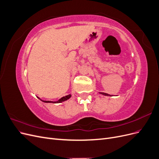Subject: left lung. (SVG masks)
Returning a JSON list of instances; mask_svg holds the SVG:
<instances>
[{
    "label": "left lung",
    "mask_w": 159,
    "mask_h": 159,
    "mask_svg": "<svg viewBox=\"0 0 159 159\" xmlns=\"http://www.w3.org/2000/svg\"><path fill=\"white\" fill-rule=\"evenodd\" d=\"M99 93H100V94H102V95H106V96H111V95H109V94H107V93H103V92H99Z\"/></svg>",
    "instance_id": "1"
}]
</instances>
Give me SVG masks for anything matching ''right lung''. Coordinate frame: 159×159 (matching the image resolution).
Wrapping results in <instances>:
<instances>
[{
  "mask_svg": "<svg viewBox=\"0 0 159 159\" xmlns=\"http://www.w3.org/2000/svg\"><path fill=\"white\" fill-rule=\"evenodd\" d=\"M71 94H69L68 95H66L64 96V97H62L61 98H60V99H58L57 101H56V102H52V101H44V100H42L41 99H40L39 98H38V99H40L42 102H44V103H61V102H65V101L69 99L70 98H71Z\"/></svg>",
  "mask_w": 159,
  "mask_h": 159,
  "instance_id": "1",
  "label": "right lung"
}]
</instances>
